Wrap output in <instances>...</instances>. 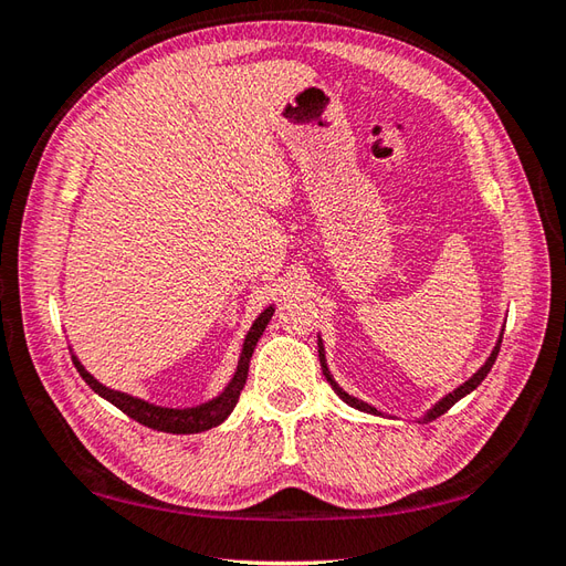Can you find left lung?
I'll return each mask as SVG.
<instances>
[{
    "mask_svg": "<svg viewBox=\"0 0 566 566\" xmlns=\"http://www.w3.org/2000/svg\"><path fill=\"white\" fill-rule=\"evenodd\" d=\"M501 338H503V333H499V340H496V345H494V350H491V355L486 357V363L479 367L472 377H469L464 384H460V387H457L454 391H450L448 396H442V399L432 406V408H428V411L423 413V423H428V420H436L438 416H442L444 411H450V408L460 401V399H464L467 394H472L479 384L484 381V377L489 375L491 371V367H494V363H496V355H499V350H501ZM318 357H321V369H323V375H326V379L331 381V387H333V391L340 396V399L347 403V406H353V408H357V411H365V413H371V416H384L381 411H377L375 406H369L367 401H359V399H355L353 394H347L338 381L333 379V375H331V369H328V363H326V347H323V340H321V335H318Z\"/></svg>",
    "mask_w": 566,
    "mask_h": 566,
    "instance_id": "1",
    "label": "left lung"
}]
</instances>
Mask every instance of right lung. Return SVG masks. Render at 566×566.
Wrapping results in <instances>:
<instances>
[{
    "mask_svg": "<svg viewBox=\"0 0 566 566\" xmlns=\"http://www.w3.org/2000/svg\"><path fill=\"white\" fill-rule=\"evenodd\" d=\"M272 314H274V304H270L255 321H252V326L243 340V350H240V357H238V367L233 371L231 381L226 384V389L219 396H213V399L203 401L199 406H189V408H167V406L150 403L146 399H138L134 394L109 389L106 384L94 379L90 371L84 369V365L80 363V357L75 353L70 350V355H72V363H75L80 371V377L90 384L92 391L99 394L102 399H106L109 403H114L118 411H124L126 416H130L134 420H138V423L148 426L153 430L175 432V436H189V432H203L221 426L223 420L233 413L238 396L245 387L250 357L255 353V345L260 340V335L264 333V328H268Z\"/></svg>",
    "mask_w": 566,
    "mask_h": 566,
    "instance_id": "add662e5",
    "label": "right lung"
}]
</instances>
